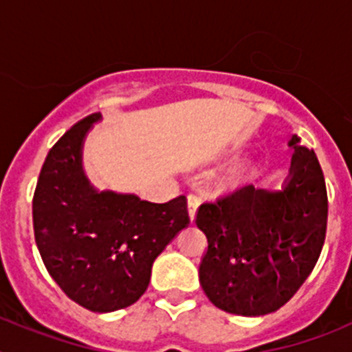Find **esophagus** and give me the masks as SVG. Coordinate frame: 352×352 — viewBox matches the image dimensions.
<instances>
[{
	"mask_svg": "<svg viewBox=\"0 0 352 352\" xmlns=\"http://www.w3.org/2000/svg\"><path fill=\"white\" fill-rule=\"evenodd\" d=\"M186 204H188V217H190V220L194 222L195 213H197L199 199L195 197V195H188V197H186Z\"/></svg>",
	"mask_w": 352,
	"mask_h": 352,
	"instance_id": "34e87169",
	"label": "esophagus"
}]
</instances>
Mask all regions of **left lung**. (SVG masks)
Wrapping results in <instances>:
<instances>
[{
    "label": "left lung",
    "instance_id": "left-lung-1",
    "mask_svg": "<svg viewBox=\"0 0 352 352\" xmlns=\"http://www.w3.org/2000/svg\"><path fill=\"white\" fill-rule=\"evenodd\" d=\"M280 190L254 185L199 206L208 238L199 280L214 307L259 317L287 303L312 273L324 245L328 195L314 149L292 135Z\"/></svg>",
    "mask_w": 352,
    "mask_h": 352
}]
</instances>
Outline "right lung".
Segmentation results:
<instances>
[{
  "instance_id": "obj_1",
  "label": "right lung",
  "mask_w": 352,
  "mask_h": 352,
  "mask_svg": "<svg viewBox=\"0 0 352 352\" xmlns=\"http://www.w3.org/2000/svg\"><path fill=\"white\" fill-rule=\"evenodd\" d=\"M100 120V113L84 118L49 151L33 197V229L61 291L84 309L105 314L144 294L155 259L190 219L185 195L157 204L91 185L82 148Z\"/></svg>"
}]
</instances>
